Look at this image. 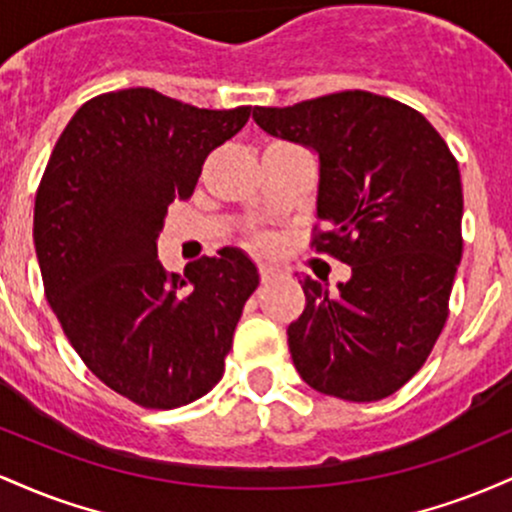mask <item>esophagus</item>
<instances>
[{
	"mask_svg": "<svg viewBox=\"0 0 512 512\" xmlns=\"http://www.w3.org/2000/svg\"><path fill=\"white\" fill-rule=\"evenodd\" d=\"M281 276V269L274 267V264H260V279L262 284H272Z\"/></svg>",
	"mask_w": 512,
	"mask_h": 512,
	"instance_id": "34e87169",
	"label": "esophagus"
}]
</instances>
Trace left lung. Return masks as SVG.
<instances>
[{
  "instance_id": "obj_1",
  "label": "left lung",
  "mask_w": 512,
  "mask_h": 512,
  "mask_svg": "<svg viewBox=\"0 0 512 512\" xmlns=\"http://www.w3.org/2000/svg\"><path fill=\"white\" fill-rule=\"evenodd\" d=\"M252 120L315 151V248L351 267L337 291L303 276L305 310L286 330L293 366L322 395H392L448 320L462 257L457 161L424 115L368 91L255 108Z\"/></svg>"
}]
</instances>
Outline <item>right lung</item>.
I'll list each match as a JSON object with an SVG mask.
<instances>
[{
  "label": "right lung",
  "instance_id": "add662e5",
  "mask_svg": "<svg viewBox=\"0 0 512 512\" xmlns=\"http://www.w3.org/2000/svg\"><path fill=\"white\" fill-rule=\"evenodd\" d=\"M248 117L154 88L103 93L76 110L40 180L33 243L52 313L88 370L142 407H182L219 383L260 284L238 248L180 276L156 245L168 204L195 192L204 158Z\"/></svg>",
  "mask_w": 512,
  "mask_h": 512
}]
</instances>
